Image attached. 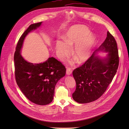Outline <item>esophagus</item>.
Returning <instances> with one entry per match:
<instances>
[{
    "label": "esophagus",
    "instance_id": "1",
    "mask_svg": "<svg viewBox=\"0 0 129 129\" xmlns=\"http://www.w3.org/2000/svg\"><path fill=\"white\" fill-rule=\"evenodd\" d=\"M72 73V69L70 68H67L66 70V75L68 76L70 75Z\"/></svg>",
    "mask_w": 129,
    "mask_h": 129
}]
</instances>
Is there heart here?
I'll return each instance as SVG.
<instances>
[{
    "label": "heart",
    "instance_id": "obj_1",
    "mask_svg": "<svg viewBox=\"0 0 129 129\" xmlns=\"http://www.w3.org/2000/svg\"><path fill=\"white\" fill-rule=\"evenodd\" d=\"M88 28L84 25H76L71 26L65 33V40H59L56 42V49L58 57L64 60L71 53L79 63L87 61L95 44L96 38L94 35L90 33Z\"/></svg>",
    "mask_w": 129,
    "mask_h": 129
}]
</instances>
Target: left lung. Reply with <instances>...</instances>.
Segmentation results:
<instances>
[{
    "mask_svg": "<svg viewBox=\"0 0 129 129\" xmlns=\"http://www.w3.org/2000/svg\"><path fill=\"white\" fill-rule=\"evenodd\" d=\"M98 51L108 52L102 58L96 55ZM119 64L118 52L114 37L108 31L105 41L90 58L72 74L76 82V89L72 98L80 104L93 102L106 91L116 73Z\"/></svg>",
    "mask_w": 129,
    "mask_h": 129,
    "instance_id": "left-lung-1",
    "label": "left lung"
}]
</instances>
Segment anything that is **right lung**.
I'll return each instance as SVG.
<instances>
[{
  "label": "right lung",
  "instance_id": "obj_1",
  "mask_svg": "<svg viewBox=\"0 0 129 129\" xmlns=\"http://www.w3.org/2000/svg\"><path fill=\"white\" fill-rule=\"evenodd\" d=\"M42 23L30 25L18 41L14 54L15 74L18 87L30 101L37 105H46L52 101L55 86L65 76L66 68L53 57L43 63L33 64L26 61L21 54L25 37L39 27Z\"/></svg>",
  "mask_w": 129,
  "mask_h": 129
}]
</instances>
